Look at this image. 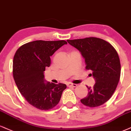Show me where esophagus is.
Returning a JSON list of instances; mask_svg holds the SVG:
<instances>
[{
  "mask_svg": "<svg viewBox=\"0 0 131 131\" xmlns=\"http://www.w3.org/2000/svg\"><path fill=\"white\" fill-rule=\"evenodd\" d=\"M68 87H73V88H75V87L77 86V84H73V83H68L67 84Z\"/></svg>",
  "mask_w": 131,
  "mask_h": 131,
  "instance_id": "1",
  "label": "esophagus"
}]
</instances>
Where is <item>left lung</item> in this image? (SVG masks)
Wrapping results in <instances>:
<instances>
[{
	"label": "left lung",
	"mask_w": 131,
	"mask_h": 131,
	"mask_svg": "<svg viewBox=\"0 0 131 131\" xmlns=\"http://www.w3.org/2000/svg\"><path fill=\"white\" fill-rule=\"evenodd\" d=\"M85 59V69L92 72L96 83L89 87L87 96L81 100L87 107H95L107 101L117 88L120 78L121 64L117 51L102 39L90 37L67 40Z\"/></svg>",
	"instance_id": "obj_1"
}]
</instances>
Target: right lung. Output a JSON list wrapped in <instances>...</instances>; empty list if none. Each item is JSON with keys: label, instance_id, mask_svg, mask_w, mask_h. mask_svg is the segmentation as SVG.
Listing matches in <instances>:
<instances>
[{"label": "right lung", "instance_id": "obj_1", "mask_svg": "<svg viewBox=\"0 0 131 131\" xmlns=\"http://www.w3.org/2000/svg\"><path fill=\"white\" fill-rule=\"evenodd\" d=\"M67 42L61 41H35L25 43L14 56L13 75L16 84L29 104L40 110L55 107L67 86L45 83L43 72L51 64L50 56Z\"/></svg>", "mask_w": 131, "mask_h": 131}]
</instances>
